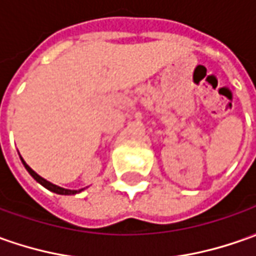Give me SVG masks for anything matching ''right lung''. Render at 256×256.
<instances>
[{"label": "right lung", "instance_id": "obj_1", "mask_svg": "<svg viewBox=\"0 0 256 256\" xmlns=\"http://www.w3.org/2000/svg\"><path fill=\"white\" fill-rule=\"evenodd\" d=\"M19 157H20V156H19ZM20 161H22V164H24V166L26 168V171L30 174V176H32V178L34 179L36 182H39L42 186H44L46 189H48L50 192H54V194H80V192H82V190L85 189L84 188V189H78V190H71V189H64V188H62V186H57V185L52 184V182H48V180H46L44 178H42L40 175H38V174L33 171L29 165L26 164L25 160H24L22 157H20Z\"/></svg>", "mask_w": 256, "mask_h": 256}]
</instances>
